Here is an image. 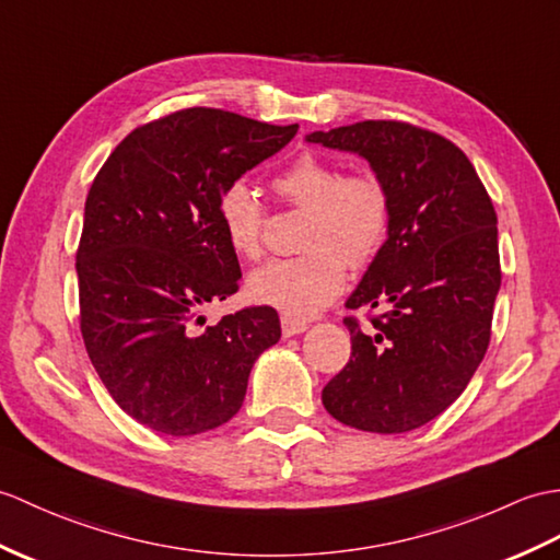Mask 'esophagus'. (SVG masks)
Wrapping results in <instances>:
<instances>
[{"mask_svg": "<svg viewBox=\"0 0 560 560\" xmlns=\"http://www.w3.org/2000/svg\"><path fill=\"white\" fill-rule=\"evenodd\" d=\"M307 331V324L305 322H298V319H289V317H281V334L285 339H291V336H298Z\"/></svg>", "mask_w": 560, "mask_h": 560, "instance_id": "esophagus-1", "label": "esophagus"}]
</instances>
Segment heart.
I'll return each mask as SVG.
<instances>
[{
	"label": "heart",
	"mask_w": 560,
	"mask_h": 560,
	"mask_svg": "<svg viewBox=\"0 0 560 560\" xmlns=\"http://www.w3.org/2000/svg\"><path fill=\"white\" fill-rule=\"evenodd\" d=\"M283 202L307 212L298 257L271 259L248 277L255 303L289 319L315 317L343 291L346 265L365 267L380 253L392 224V202L374 176H346L343 168L303 152L271 180ZM219 226L229 248L255 259L262 250L265 207L245 180H233L217 198Z\"/></svg>",
	"instance_id": "heart-1"
}]
</instances>
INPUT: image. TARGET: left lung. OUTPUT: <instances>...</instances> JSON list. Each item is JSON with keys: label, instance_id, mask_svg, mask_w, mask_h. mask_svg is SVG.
Listing matches in <instances>:
<instances>
[{"label": "left lung", "instance_id": "obj_1", "mask_svg": "<svg viewBox=\"0 0 560 560\" xmlns=\"http://www.w3.org/2000/svg\"><path fill=\"white\" fill-rule=\"evenodd\" d=\"M368 160L392 202L386 241L346 301L380 310L350 329L348 365L324 386L331 418L402 434L444 412L482 362L501 289L497 212L451 140L402 121H360L305 138Z\"/></svg>", "mask_w": 560, "mask_h": 560}]
</instances>
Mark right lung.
Here are the masks:
<instances>
[{"label":"right lung","instance_id":"right-lung-1","mask_svg":"<svg viewBox=\"0 0 560 560\" xmlns=\"http://www.w3.org/2000/svg\"><path fill=\"white\" fill-rule=\"evenodd\" d=\"M298 126L190 107L128 133L90 186L75 253L85 350L124 412L192 436L243 406L255 360L281 339L277 310L205 327L238 291L217 198L291 142Z\"/></svg>","mask_w":560,"mask_h":560}]
</instances>
